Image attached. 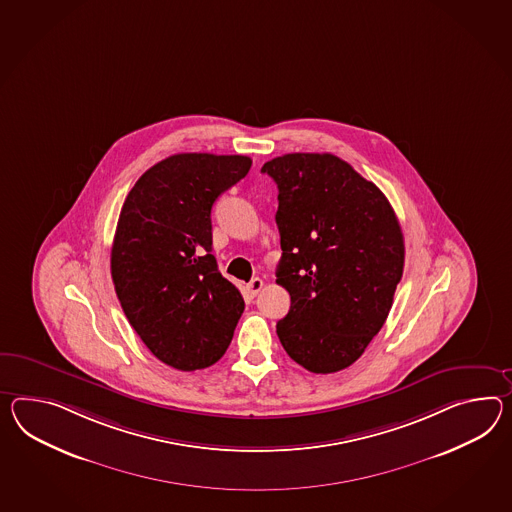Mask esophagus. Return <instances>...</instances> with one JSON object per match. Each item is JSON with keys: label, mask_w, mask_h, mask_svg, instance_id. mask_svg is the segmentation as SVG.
I'll return each instance as SVG.
<instances>
[{"label": "esophagus", "mask_w": 512, "mask_h": 512, "mask_svg": "<svg viewBox=\"0 0 512 512\" xmlns=\"http://www.w3.org/2000/svg\"><path fill=\"white\" fill-rule=\"evenodd\" d=\"M262 287H264V281H262L261 277H255V279H251L248 290H250L251 296H257L261 292Z\"/></svg>", "instance_id": "1"}]
</instances>
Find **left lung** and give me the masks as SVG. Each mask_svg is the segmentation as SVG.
<instances>
[{
  "mask_svg": "<svg viewBox=\"0 0 512 512\" xmlns=\"http://www.w3.org/2000/svg\"><path fill=\"white\" fill-rule=\"evenodd\" d=\"M279 190L277 283L290 311L277 337L312 374L348 368L385 324L403 275L405 244L387 196L331 153L264 163Z\"/></svg>",
  "mask_w": 512,
  "mask_h": 512,
  "instance_id": "left-lung-1",
  "label": "left lung"
}]
</instances>
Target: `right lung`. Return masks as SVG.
I'll return each instance as SVG.
<instances>
[{
	"mask_svg": "<svg viewBox=\"0 0 512 512\" xmlns=\"http://www.w3.org/2000/svg\"><path fill=\"white\" fill-rule=\"evenodd\" d=\"M250 168L246 155L177 153L125 198L111 250L114 290L146 348L175 370L222 359L244 312L211 253V209Z\"/></svg>",
	"mask_w": 512,
	"mask_h": 512,
	"instance_id": "1",
	"label": "right lung"
}]
</instances>
